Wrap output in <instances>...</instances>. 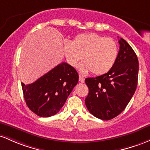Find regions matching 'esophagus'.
Returning a JSON list of instances; mask_svg holds the SVG:
<instances>
[{
	"instance_id": "obj_1",
	"label": "esophagus",
	"mask_w": 150,
	"mask_h": 150,
	"mask_svg": "<svg viewBox=\"0 0 150 150\" xmlns=\"http://www.w3.org/2000/svg\"><path fill=\"white\" fill-rule=\"evenodd\" d=\"M84 77L82 76H79V82H81V83H83L84 82Z\"/></svg>"
}]
</instances>
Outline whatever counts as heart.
<instances>
[{
  "instance_id": "heart-1",
  "label": "heart",
  "mask_w": 150,
  "mask_h": 150,
  "mask_svg": "<svg viewBox=\"0 0 150 150\" xmlns=\"http://www.w3.org/2000/svg\"><path fill=\"white\" fill-rule=\"evenodd\" d=\"M64 52L69 63L76 67L79 65L81 73L91 71L96 75L109 71L115 64L118 54V47L112 38H106L96 33H82L75 37L73 42L64 45Z\"/></svg>"
}]
</instances>
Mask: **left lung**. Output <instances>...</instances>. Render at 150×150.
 I'll list each match as a JSON object with an SVG mask.
<instances>
[{"mask_svg":"<svg viewBox=\"0 0 150 150\" xmlns=\"http://www.w3.org/2000/svg\"><path fill=\"white\" fill-rule=\"evenodd\" d=\"M120 50L112 68L96 78H86L88 94L85 104L95 117L104 120L121 113L135 92L137 85L139 62L130 45L125 40L118 41Z\"/></svg>","mask_w":150,"mask_h":150,"instance_id":"8db88e82","label":"left lung"}]
</instances>
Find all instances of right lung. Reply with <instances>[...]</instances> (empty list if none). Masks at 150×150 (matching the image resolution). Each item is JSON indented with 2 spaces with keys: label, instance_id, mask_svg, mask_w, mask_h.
<instances>
[{
  "label": "right lung",
  "instance_id": "right-lung-1",
  "mask_svg": "<svg viewBox=\"0 0 150 150\" xmlns=\"http://www.w3.org/2000/svg\"><path fill=\"white\" fill-rule=\"evenodd\" d=\"M78 81L75 69L62 62L34 83H21L27 105L40 117L55 115L64 105Z\"/></svg>",
  "mask_w": 150,
  "mask_h": 150
}]
</instances>
